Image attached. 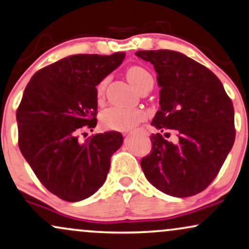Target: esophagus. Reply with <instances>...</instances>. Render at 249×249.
I'll use <instances>...</instances> for the list:
<instances>
[{
	"label": "esophagus",
	"instance_id": "1",
	"mask_svg": "<svg viewBox=\"0 0 249 249\" xmlns=\"http://www.w3.org/2000/svg\"><path fill=\"white\" fill-rule=\"evenodd\" d=\"M133 133H141V134H143V135H147V131H145L144 129H137L136 131H133ZM133 133H130V134H133Z\"/></svg>",
	"mask_w": 249,
	"mask_h": 249
}]
</instances>
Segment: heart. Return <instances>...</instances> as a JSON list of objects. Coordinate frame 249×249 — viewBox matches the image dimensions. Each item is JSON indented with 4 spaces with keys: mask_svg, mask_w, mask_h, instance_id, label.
<instances>
[{
    "mask_svg": "<svg viewBox=\"0 0 249 249\" xmlns=\"http://www.w3.org/2000/svg\"><path fill=\"white\" fill-rule=\"evenodd\" d=\"M127 79L131 86L140 90L145 86L153 87L154 79L148 70L142 66H131L127 71ZM107 80H102L96 86V96L101 99L104 95L105 87ZM144 113L141 109L136 108H121V107H109L101 113V124L107 129L113 130H125L135 127L137 124L144 119Z\"/></svg>",
    "mask_w": 249,
    "mask_h": 249,
    "instance_id": "heart-1",
    "label": "heart"
}]
</instances>
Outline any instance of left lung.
<instances>
[{
	"mask_svg": "<svg viewBox=\"0 0 249 249\" xmlns=\"http://www.w3.org/2000/svg\"><path fill=\"white\" fill-rule=\"evenodd\" d=\"M157 73L160 110L151 125V153L141 160L144 176L156 189L174 197H190L217 177L235 140L234 108L217 75L185 54L171 50L137 51Z\"/></svg>",
	"mask_w": 249,
	"mask_h": 249,
	"instance_id": "8db88e82",
	"label": "left lung"
}]
</instances>
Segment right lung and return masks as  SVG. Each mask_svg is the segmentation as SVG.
<instances>
[{"label":"right lung","instance_id":"add662e5","mask_svg":"<svg viewBox=\"0 0 249 249\" xmlns=\"http://www.w3.org/2000/svg\"><path fill=\"white\" fill-rule=\"evenodd\" d=\"M124 52L74 54L43 67L26 85L16 112L18 145L39 182L66 201L86 199L106 180L119 131L78 140L96 125V85L121 65Z\"/></svg>","mask_w":249,"mask_h":249}]
</instances>
